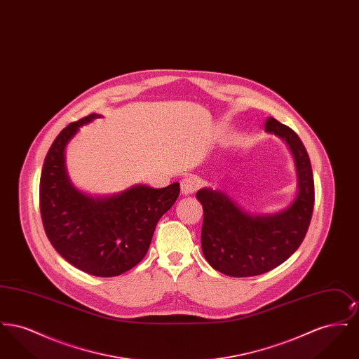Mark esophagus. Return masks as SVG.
Masks as SVG:
<instances>
[{
    "label": "esophagus",
    "instance_id": "obj_1",
    "mask_svg": "<svg viewBox=\"0 0 359 359\" xmlns=\"http://www.w3.org/2000/svg\"><path fill=\"white\" fill-rule=\"evenodd\" d=\"M199 186L196 177L194 176H186L182 182H180V189H182V194L183 195H189V194H194L196 191V188Z\"/></svg>",
    "mask_w": 359,
    "mask_h": 359
}]
</instances>
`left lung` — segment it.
Wrapping results in <instances>:
<instances>
[{"label":"left lung","mask_w":359,"mask_h":359,"mask_svg":"<svg viewBox=\"0 0 359 359\" xmlns=\"http://www.w3.org/2000/svg\"><path fill=\"white\" fill-rule=\"evenodd\" d=\"M265 132L288 147L296 170V194L290 205L273 214H252L221 189L201 188L203 205L202 250L207 262L231 277L266 273L287 261L302 245L311 222L315 188L307 151L287 125L269 118Z\"/></svg>","instance_id":"1"}]
</instances>
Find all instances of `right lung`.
<instances>
[{
	"label": "right lung",
	"mask_w": 359,
	"mask_h": 359,
	"mask_svg": "<svg viewBox=\"0 0 359 359\" xmlns=\"http://www.w3.org/2000/svg\"><path fill=\"white\" fill-rule=\"evenodd\" d=\"M101 114L69 123L52 142L40 177V212L55 250L75 268L98 277L128 272L145 257L158 219L176 202L180 184H135L93 196L75 187L66 168V148L79 129Z\"/></svg>",
	"instance_id": "1"
}]
</instances>
